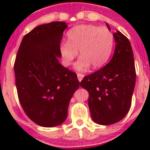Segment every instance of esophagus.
Segmentation results:
<instances>
[{
	"label": "esophagus",
	"mask_w": 150,
	"mask_h": 150,
	"mask_svg": "<svg viewBox=\"0 0 150 150\" xmlns=\"http://www.w3.org/2000/svg\"><path fill=\"white\" fill-rule=\"evenodd\" d=\"M77 77H78V79H79V82H81V81L82 80V79H83V77H84V75H82V74H79H79H77Z\"/></svg>",
	"instance_id": "obj_1"
}]
</instances>
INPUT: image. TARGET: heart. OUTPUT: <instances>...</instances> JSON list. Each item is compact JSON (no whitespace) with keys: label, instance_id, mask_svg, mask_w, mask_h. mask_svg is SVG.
<instances>
[{"label":"heart","instance_id":"1","mask_svg":"<svg viewBox=\"0 0 150 150\" xmlns=\"http://www.w3.org/2000/svg\"><path fill=\"white\" fill-rule=\"evenodd\" d=\"M68 42L60 45L59 51L64 64L69 66L77 57H81L75 64L78 71H86L93 65L101 68L111 55L114 44V34L104 27L93 25H79L67 33Z\"/></svg>","mask_w":150,"mask_h":150}]
</instances>
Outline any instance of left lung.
I'll list each match as a JSON object with an SVG mask.
<instances>
[{
	"label": "left lung",
	"mask_w": 150,
	"mask_h": 150,
	"mask_svg": "<svg viewBox=\"0 0 150 150\" xmlns=\"http://www.w3.org/2000/svg\"><path fill=\"white\" fill-rule=\"evenodd\" d=\"M107 26L110 29L109 25ZM116 45L107 65L85 76L80 86L89 92L90 114L95 123L109 125L121 121L130 109L135 85L134 55L128 39L114 33Z\"/></svg>",
	"instance_id": "1"
}]
</instances>
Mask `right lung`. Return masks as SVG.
<instances>
[{"instance_id": "1", "label": "right lung", "mask_w": 150, "mask_h": 150, "mask_svg": "<svg viewBox=\"0 0 150 150\" xmlns=\"http://www.w3.org/2000/svg\"><path fill=\"white\" fill-rule=\"evenodd\" d=\"M65 22L40 25L23 37L15 59V85L25 113L38 125H60L68 117L77 75L59 63Z\"/></svg>"}]
</instances>
